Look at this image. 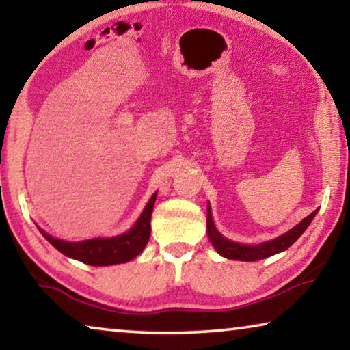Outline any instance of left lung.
<instances>
[{"mask_svg":"<svg viewBox=\"0 0 350 350\" xmlns=\"http://www.w3.org/2000/svg\"><path fill=\"white\" fill-rule=\"evenodd\" d=\"M317 210L301 219V223L296 224L295 228H291L290 231L282 234L277 239H272V241L258 243V245H245V243H237L229 241V239L223 237L221 234L218 232V229L215 228L213 218H212V210H210V204L207 205V234L210 242L215 247L219 255L228 258V260H239V261H258L265 260V258H269L275 253H280L286 250V248L293 245V243L298 241L301 234H303L308 226L312 221Z\"/></svg>","mask_w":350,"mask_h":350,"instance_id":"left-lung-1","label":"left lung"}]
</instances>
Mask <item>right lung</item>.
Returning a JSON list of instances; mask_svg holds the SVG:
<instances>
[{"label":"right lung","instance_id":"add662e5","mask_svg":"<svg viewBox=\"0 0 350 350\" xmlns=\"http://www.w3.org/2000/svg\"><path fill=\"white\" fill-rule=\"evenodd\" d=\"M156 196L157 193L151 196V199L148 200L146 207L143 208L140 218L137 219L132 229H129L127 232L121 234V236L89 239V241L81 242H66L49 236V234L40 228L38 229L46 237V241L51 245H54L60 253H64L65 256L83 261L90 266L121 265V262H127L140 255L143 248L146 247L148 241H150L151 213L156 202Z\"/></svg>","mask_w":350,"mask_h":350}]
</instances>
